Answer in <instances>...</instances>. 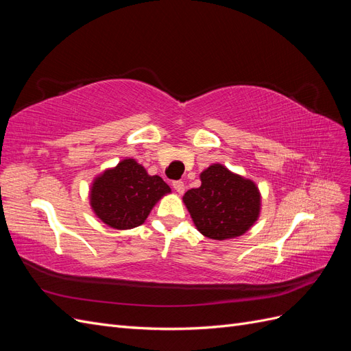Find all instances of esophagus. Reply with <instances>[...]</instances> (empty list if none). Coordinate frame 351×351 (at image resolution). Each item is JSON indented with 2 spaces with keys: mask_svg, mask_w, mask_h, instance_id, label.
Here are the masks:
<instances>
[{
  "mask_svg": "<svg viewBox=\"0 0 351 351\" xmlns=\"http://www.w3.org/2000/svg\"><path fill=\"white\" fill-rule=\"evenodd\" d=\"M173 187H174V190H176V192H177L178 195L184 193V183L182 182V180H177V182H174V183H173Z\"/></svg>",
  "mask_w": 351,
  "mask_h": 351,
  "instance_id": "obj_1",
  "label": "esophagus"
}]
</instances>
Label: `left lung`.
I'll use <instances>...</instances> for the list:
<instances>
[{"mask_svg":"<svg viewBox=\"0 0 351 351\" xmlns=\"http://www.w3.org/2000/svg\"><path fill=\"white\" fill-rule=\"evenodd\" d=\"M200 187L187 190L183 202L205 237L234 239L258 221L261 193L252 180L214 164L200 174Z\"/></svg>","mask_w":351,"mask_h":351,"instance_id":"8db88e82","label":"left lung"}]
</instances>
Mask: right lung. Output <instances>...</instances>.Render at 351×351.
<instances>
[{"label": "right lung", "mask_w": 351, "mask_h": 351, "mask_svg": "<svg viewBox=\"0 0 351 351\" xmlns=\"http://www.w3.org/2000/svg\"><path fill=\"white\" fill-rule=\"evenodd\" d=\"M169 192L161 177L149 176L129 158L95 178L89 197L102 222L117 230H130L142 226L156 202Z\"/></svg>", "instance_id": "add662e5"}]
</instances>
